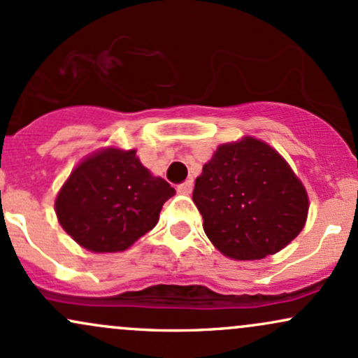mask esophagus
Returning a JSON list of instances; mask_svg holds the SVG:
<instances>
[{
	"label": "esophagus",
	"mask_w": 358,
	"mask_h": 358,
	"mask_svg": "<svg viewBox=\"0 0 358 358\" xmlns=\"http://www.w3.org/2000/svg\"><path fill=\"white\" fill-rule=\"evenodd\" d=\"M192 190H193V180H187V182L176 185V192L183 193V195H188V193H192Z\"/></svg>",
	"instance_id": "1"
}]
</instances>
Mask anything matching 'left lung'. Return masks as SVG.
Masks as SVG:
<instances>
[{
    "label": "left lung",
    "mask_w": 358,
    "mask_h": 358,
    "mask_svg": "<svg viewBox=\"0 0 358 358\" xmlns=\"http://www.w3.org/2000/svg\"><path fill=\"white\" fill-rule=\"evenodd\" d=\"M193 202L212 244L239 261L286 248L308 215L305 187L278 151L254 138L217 148L196 178Z\"/></svg>",
    "instance_id": "1"
}]
</instances>
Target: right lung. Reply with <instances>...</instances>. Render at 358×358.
<instances>
[{
  "instance_id": "add662e5",
  "label": "right lung",
  "mask_w": 358,
  "mask_h": 358,
  "mask_svg": "<svg viewBox=\"0 0 358 358\" xmlns=\"http://www.w3.org/2000/svg\"><path fill=\"white\" fill-rule=\"evenodd\" d=\"M175 188L153 176L136 151L116 148L89 156L55 200L65 232L92 252H119L155 227Z\"/></svg>"
}]
</instances>
